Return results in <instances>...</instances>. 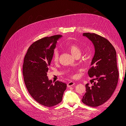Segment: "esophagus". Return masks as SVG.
Instances as JSON below:
<instances>
[{
	"mask_svg": "<svg viewBox=\"0 0 126 126\" xmlns=\"http://www.w3.org/2000/svg\"><path fill=\"white\" fill-rule=\"evenodd\" d=\"M75 82H73V81H70L69 82H68L67 83V86L69 87H70V86H72L73 85H74L75 84Z\"/></svg>",
	"mask_w": 126,
	"mask_h": 126,
	"instance_id": "34e87169",
	"label": "esophagus"
}]
</instances>
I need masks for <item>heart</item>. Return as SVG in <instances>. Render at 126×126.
Instances as JSON below:
<instances>
[{
	"label": "heart",
	"instance_id": "heart-1",
	"mask_svg": "<svg viewBox=\"0 0 126 126\" xmlns=\"http://www.w3.org/2000/svg\"><path fill=\"white\" fill-rule=\"evenodd\" d=\"M69 51L73 56H76L77 55H80L81 53V49L76 44H71L69 47H68ZM59 52L57 50L54 51L53 54V60L55 62H57L59 60Z\"/></svg>",
	"mask_w": 126,
	"mask_h": 126
}]
</instances>
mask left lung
I'll return each mask as SVG.
<instances>
[{
    "label": "left lung",
    "instance_id": "obj_1",
    "mask_svg": "<svg viewBox=\"0 0 126 126\" xmlns=\"http://www.w3.org/2000/svg\"><path fill=\"white\" fill-rule=\"evenodd\" d=\"M92 42L95 53L88 74L93 83L85 85L86 93L82 101L87 106L96 107L106 102L115 91L119 79L117 54L111 44L106 38L94 33H83Z\"/></svg>",
    "mask_w": 126,
    "mask_h": 126
}]
</instances>
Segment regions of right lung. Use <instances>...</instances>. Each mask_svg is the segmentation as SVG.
<instances>
[{
    "mask_svg": "<svg viewBox=\"0 0 126 126\" xmlns=\"http://www.w3.org/2000/svg\"><path fill=\"white\" fill-rule=\"evenodd\" d=\"M62 35L42 38L32 44L25 55L22 74L26 87L32 97L40 104L51 107L61 102L66 83L54 84L47 76L56 44Z\"/></svg>",
    "mask_w": 126,
    "mask_h": 126,
    "instance_id": "add662e5",
    "label": "right lung"
}]
</instances>
